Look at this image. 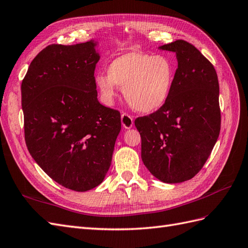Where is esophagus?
Instances as JSON below:
<instances>
[{
	"instance_id": "esophagus-1",
	"label": "esophagus",
	"mask_w": 248,
	"mask_h": 248,
	"mask_svg": "<svg viewBox=\"0 0 248 248\" xmlns=\"http://www.w3.org/2000/svg\"><path fill=\"white\" fill-rule=\"evenodd\" d=\"M122 124L124 125V128L125 129H130L133 126V124H134V120H133V117L129 114L123 113L122 114Z\"/></svg>"
}]
</instances>
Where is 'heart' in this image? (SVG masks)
<instances>
[{"mask_svg":"<svg viewBox=\"0 0 248 248\" xmlns=\"http://www.w3.org/2000/svg\"><path fill=\"white\" fill-rule=\"evenodd\" d=\"M175 78L173 62L164 55L132 51L113 60L108 74L98 73L95 81L108 103L116 96V85L133 109L155 112L168 100Z\"/></svg>","mask_w":248,"mask_h":248,"instance_id":"b5f03b06","label":"heart"}]
</instances>
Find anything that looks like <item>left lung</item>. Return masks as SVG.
<instances>
[{
  "label": "left lung",
  "instance_id": "1",
  "mask_svg": "<svg viewBox=\"0 0 248 248\" xmlns=\"http://www.w3.org/2000/svg\"><path fill=\"white\" fill-rule=\"evenodd\" d=\"M173 51L178 68L164 105L137 117L141 159L157 179L179 183L192 179L204 166L221 128L219 81L213 63L183 40L160 47Z\"/></svg>",
  "mask_w": 248,
  "mask_h": 248
}]
</instances>
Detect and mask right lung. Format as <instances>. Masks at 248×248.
<instances>
[{"label":"right lung","instance_id":"obj_1","mask_svg":"<svg viewBox=\"0 0 248 248\" xmlns=\"http://www.w3.org/2000/svg\"><path fill=\"white\" fill-rule=\"evenodd\" d=\"M96 43L52 44L22 81L25 141L50 178L76 192L99 186L122 129L120 113L97 99Z\"/></svg>","mask_w":248,"mask_h":248}]
</instances>
